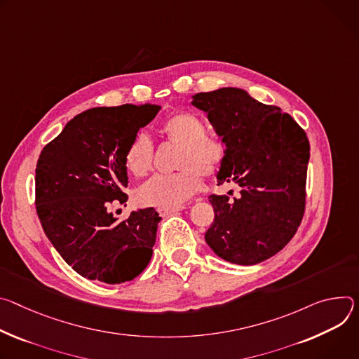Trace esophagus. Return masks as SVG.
<instances>
[{"label": "esophagus", "instance_id": "34e87169", "mask_svg": "<svg viewBox=\"0 0 359 359\" xmlns=\"http://www.w3.org/2000/svg\"><path fill=\"white\" fill-rule=\"evenodd\" d=\"M185 208V205H181V207H172V208H158V214L159 215H170V214H174V212H178V211H182Z\"/></svg>", "mask_w": 359, "mask_h": 359}]
</instances>
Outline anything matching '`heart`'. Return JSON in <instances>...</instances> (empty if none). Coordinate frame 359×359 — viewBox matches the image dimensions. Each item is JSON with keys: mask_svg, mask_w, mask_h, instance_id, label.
Returning a JSON list of instances; mask_svg holds the SVG:
<instances>
[{"mask_svg": "<svg viewBox=\"0 0 359 359\" xmlns=\"http://www.w3.org/2000/svg\"><path fill=\"white\" fill-rule=\"evenodd\" d=\"M167 140L178 145L172 174H158L144 182L135 192L138 204L145 207H181L203 185V174L214 175L222 167L225 144L207 135V127L200 116L178 112L164 126ZM126 165L135 177L147 175L154 165V147L148 135L138 134L131 142Z\"/></svg>", "mask_w": 359, "mask_h": 359, "instance_id": "heart-1", "label": "heart"}]
</instances>
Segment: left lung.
Here are the masks:
<instances>
[{
  "instance_id": "8db88e82",
  "label": "left lung",
  "mask_w": 359,
  "mask_h": 359,
  "mask_svg": "<svg viewBox=\"0 0 359 359\" xmlns=\"http://www.w3.org/2000/svg\"><path fill=\"white\" fill-rule=\"evenodd\" d=\"M191 105L207 112L225 144L218 185L240 187L235 196H210L215 217L205 241L228 262H262L292 240L302 221L309 161L306 134L290 114L241 88L195 94Z\"/></svg>"
}]
</instances>
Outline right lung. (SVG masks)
<instances>
[{
	"label": "right lung",
	"instance_id": "obj_1",
	"mask_svg": "<svg viewBox=\"0 0 359 359\" xmlns=\"http://www.w3.org/2000/svg\"><path fill=\"white\" fill-rule=\"evenodd\" d=\"M159 105L98 107L74 116L44 147L35 168V205L46 235L75 272L105 284L134 280L152 257L161 217L154 208L116 221L109 205L128 195L126 156Z\"/></svg>",
	"mask_w": 359,
	"mask_h": 359
}]
</instances>
